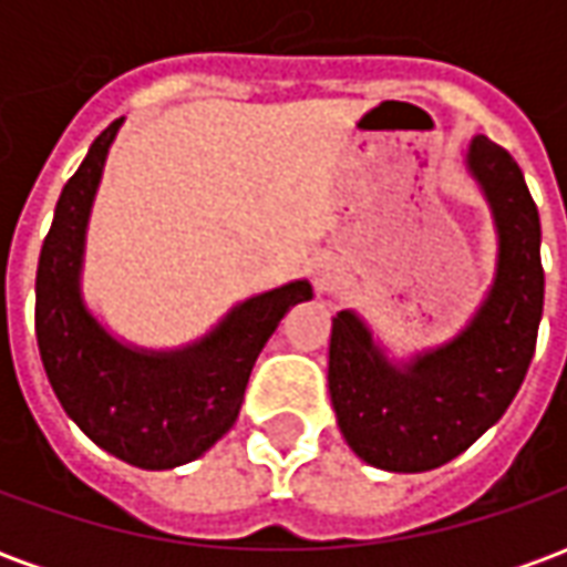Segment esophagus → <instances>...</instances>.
<instances>
[{"label": "esophagus", "instance_id": "34e87169", "mask_svg": "<svg viewBox=\"0 0 567 567\" xmlns=\"http://www.w3.org/2000/svg\"><path fill=\"white\" fill-rule=\"evenodd\" d=\"M333 276H337V264H333V260H319V264H316V279H319V282H331Z\"/></svg>", "mask_w": 567, "mask_h": 567}]
</instances>
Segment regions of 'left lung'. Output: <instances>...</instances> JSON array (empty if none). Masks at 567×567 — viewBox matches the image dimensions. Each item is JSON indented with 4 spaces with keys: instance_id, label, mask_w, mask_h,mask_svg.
I'll return each instance as SVG.
<instances>
[{
    "instance_id": "left-lung-1",
    "label": "left lung",
    "mask_w": 567,
    "mask_h": 567,
    "mask_svg": "<svg viewBox=\"0 0 567 567\" xmlns=\"http://www.w3.org/2000/svg\"><path fill=\"white\" fill-rule=\"evenodd\" d=\"M492 212L498 255L488 291L446 343L389 355L355 309L331 324L328 389L349 450L394 474H419L462 455L495 425L532 364L544 312L540 218L523 169L488 136L464 151Z\"/></svg>"
}]
</instances>
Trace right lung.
Wrapping results in <instances>:
<instances>
[{"label":"right lung","instance_id":"obj_1","mask_svg":"<svg viewBox=\"0 0 567 567\" xmlns=\"http://www.w3.org/2000/svg\"><path fill=\"white\" fill-rule=\"evenodd\" d=\"M124 117L93 140L56 199L35 272V340L66 416L121 462L169 471L199 458L234 427L248 377L285 312L312 300L307 279L260 291L175 349H145L105 328L81 276L93 199Z\"/></svg>","mask_w":567,"mask_h":567}]
</instances>
